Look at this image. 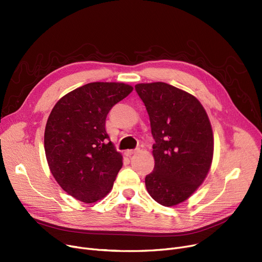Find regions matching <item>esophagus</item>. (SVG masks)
<instances>
[{"label": "esophagus", "mask_w": 262, "mask_h": 262, "mask_svg": "<svg viewBox=\"0 0 262 262\" xmlns=\"http://www.w3.org/2000/svg\"><path fill=\"white\" fill-rule=\"evenodd\" d=\"M138 150H139V148H135V149H127L125 154H126L127 156H129V157H130L133 154H135L136 152H138Z\"/></svg>", "instance_id": "obj_1"}]
</instances>
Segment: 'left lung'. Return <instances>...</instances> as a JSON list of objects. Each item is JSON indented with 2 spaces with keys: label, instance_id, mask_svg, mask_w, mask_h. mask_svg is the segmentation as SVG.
<instances>
[{
  "label": "left lung",
  "instance_id": "left-lung-1",
  "mask_svg": "<svg viewBox=\"0 0 262 262\" xmlns=\"http://www.w3.org/2000/svg\"><path fill=\"white\" fill-rule=\"evenodd\" d=\"M153 138L154 171L146 190L162 206L186 201L207 176L213 156V134L204 107L190 93L166 82L138 84Z\"/></svg>",
  "mask_w": 262,
  "mask_h": 262
}]
</instances>
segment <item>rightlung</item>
Here are the masks:
<instances>
[{"label":"right lung","instance_id":"add662e5","mask_svg":"<svg viewBox=\"0 0 262 262\" xmlns=\"http://www.w3.org/2000/svg\"><path fill=\"white\" fill-rule=\"evenodd\" d=\"M132 91L123 82H90L52 109L45 132L49 167L58 185L80 202L99 201L114 186L123 162L105 123L109 110Z\"/></svg>","mask_w":262,"mask_h":262}]
</instances>
